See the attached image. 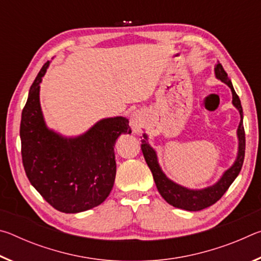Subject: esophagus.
I'll return each instance as SVG.
<instances>
[{
  "instance_id": "esophagus-1",
  "label": "esophagus",
  "mask_w": 261,
  "mask_h": 261,
  "mask_svg": "<svg viewBox=\"0 0 261 261\" xmlns=\"http://www.w3.org/2000/svg\"><path fill=\"white\" fill-rule=\"evenodd\" d=\"M145 123V114L141 110H136V112L130 115V126L135 134H139L141 127L144 126Z\"/></svg>"
}]
</instances>
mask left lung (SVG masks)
<instances>
[{
  "mask_svg": "<svg viewBox=\"0 0 261 261\" xmlns=\"http://www.w3.org/2000/svg\"><path fill=\"white\" fill-rule=\"evenodd\" d=\"M214 72L215 77L222 83L227 84L229 88L231 90L232 105L233 107L240 112L241 115V122L240 124H238L237 129L238 151L236 160L232 163V166L230 168H228V169L224 171L218 182L204 189H189L175 183L174 180L168 178L167 175L162 171L160 165H159L155 149L148 144L147 135L144 134V138L141 139V151H143L147 166L152 171L158 191L160 192L163 199H165L169 205L190 212L201 211L206 208V207L212 206L226 193L229 187H230L233 180H235V178L238 176V174H240L245 155V132L244 126H243V109L241 100L236 94L235 90H233L231 81L229 79L228 74L224 71L222 65L220 63L216 64L214 68Z\"/></svg>",
  "mask_w": 261,
  "mask_h": 261,
  "instance_id": "obj_1",
  "label": "left lung"
}]
</instances>
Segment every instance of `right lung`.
Here are the masks:
<instances>
[{
    "instance_id": "obj_1",
    "label": "right lung",
    "mask_w": 261,
    "mask_h": 261,
    "mask_svg": "<svg viewBox=\"0 0 261 261\" xmlns=\"http://www.w3.org/2000/svg\"><path fill=\"white\" fill-rule=\"evenodd\" d=\"M49 64L34 79L21 113V158L31 184L48 204L63 213H79L107 199L116 176L115 143L131 129L123 116L102 118L76 137L49 129L40 105V84Z\"/></svg>"
}]
</instances>
